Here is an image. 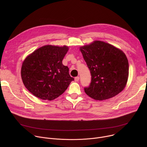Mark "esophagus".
<instances>
[{"label": "esophagus", "mask_w": 147, "mask_h": 147, "mask_svg": "<svg viewBox=\"0 0 147 147\" xmlns=\"http://www.w3.org/2000/svg\"><path fill=\"white\" fill-rule=\"evenodd\" d=\"M79 80H80V77H75V78H74V80H75V81H76V82H78V81H79Z\"/></svg>", "instance_id": "esophagus-1"}]
</instances>
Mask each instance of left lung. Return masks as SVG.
I'll list each match as a JSON object with an SVG mask.
<instances>
[{"label": "left lung", "mask_w": 147, "mask_h": 147, "mask_svg": "<svg viewBox=\"0 0 147 147\" xmlns=\"http://www.w3.org/2000/svg\"><path fill=\"white\" fill-rule=\"evenodd\" d=\"M80 51L91 75L90 86L84 88L87 95L102 100L116 96L124 88L129 66L123 51L99 40L81 47Z\"/></svg>", "instance_id": "8db88e82"}]
</instances>
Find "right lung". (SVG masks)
<instances>
[{"label": "right lung", "instance_id": "add662e5", "mask_svg": "<svg viewBox=\"0 0 147 147\" xmlns=\"http://www.w3.org/2000/svg\"><path fill=\"white\" fill-rule=\"evenodd\" d=\"M69 48L45 45L28 56L21 74L24 85L34 96L51 100L63 93L74 78L62 63Z\"/></svg>", "mask_w": 147, "mask_h": 147}]
</instances>
